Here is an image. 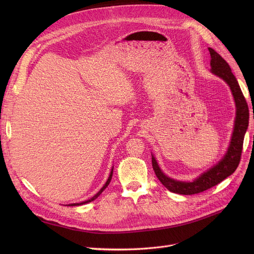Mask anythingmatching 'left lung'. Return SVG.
Returning <instances> with one entry per match:
<instances>
[{
	"mask_svg": "<svg viewBox=\"0 0 254 254\" xmlns=\"http://www.w3.org/2000/svg\"><path fill=\"white\" fill-rule=\"evenodd\" d=\"M209 52L211 56V72L222 78L229 84L233 92L237 107L235 128L229 150L224 157L216 166L205 172L204 174H202L192 182H182L169 178L159 169L155 158L152 156V168L158 180L170 191L179 194H195L213 188V186L217 185L226 177L232 175L238 168L240 161H241L244 136L249 123L248 105L235 75L232 73L229 64L214 49L209 48Z\"/></svg>",
	"mask_w": 254,
	"mask_h": 254,
	"instance_id": "left-lung-1",
	"label": "left lung"
}]
</instances>
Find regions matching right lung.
<instances>
[{
  "instance_id": "add662e5",
  "label": "right lung",
  "mask_w": 254,
  "mask_h": 254,
  "mask_svg": "<svg viewBox=\"0 0 254 254\" xmlns=\"http://www.w3.org/2000/svg\"><path fill=\"white\" fill-rule=\"evenodd\" d=\"M112 174H113V169H112V171H111V173H110V176H109V178H108V180H107V182L105 183V185L103 186V188L101 189V190L95 195V196H92L90 199H87V201H85V202H82V203H78V204H70L69 206H80V205H83V204H86V203H89V202H91V201H93V199H96L103 191H104V190L107 188V186L109 185V183H110V181H111V178H112Z\"/></svg>"
}]
</instances>
